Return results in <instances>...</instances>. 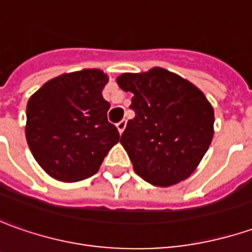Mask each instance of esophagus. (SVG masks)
Returning <instances> with one entry per match:
<instances>
[{
  "label": "esophagus",
  "instance_id": "34e87169",
  "mask_svg": "<svg viewBox=\"0 0 252 252\" xmlns=\"http://www.w3.org/2000/svg\"><path fill=\"white\" fill-rule=\"evenodd\" d=\"M126 120H121L120 123H117L118 132H120V134H123V132H124V129H126Z\"/></svg>",
  "mask_w": 252,
  "mask_h": 252
}]
</instances>
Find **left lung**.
I'll list each match as a JSON object with an SVG mask.
<instances>
[{
    "instance_id": "8db88e82",
    "label": "left lung",
    "mask_w": 252,
    "mask_h": 252,
    "mask_svg": "<svg viewBox=\"0 0 252 252\" xmlns=\"http://www.w3.org/2000/svg\"><path fill=\"white\" fill-rule=\"evenodd\" d=\"M118 86L131 92L120 142L134 171L153 186L169 187L192 174L212 142L213 109L191 82L163 68L145 74H123Z\"/></svg>"
}]
</instances>
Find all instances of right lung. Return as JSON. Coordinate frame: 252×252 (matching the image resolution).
<instances>
[{
	"mask_svg": "<svg viewBox=\"0 0 252 252\" xmlns=\"http://www.w3.org/2000/svg\"><path fill=\"white\" fill-rule=\"evenodd\" d=\"M107 81L100 69L60 75L29 99L26 141L48 176L65 183L91 177L120 141L101 94Z\"/></svg>",
	"mask_w": 252,
	"mask_h": 252,
	"instance_id": "add662e5",
	"label": "right lung"
}]
</instances>
